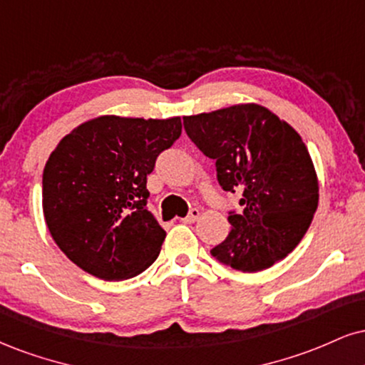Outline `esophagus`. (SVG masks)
<instances>
[{
  "mask_svg": "<svg viewBox=\"0 0 365 365\" xmlns=\"http://www.w3.org/2000/svg\"><path fill=\"white\" fill-rule=\"evenodd\" d=\"M199 217H200V210L199 209H190V210H188L187 216L182 219V221L187 222V225H192V222H195Z\"/></svg>",
  "mask_w": 365,
  "mask_h": 365,
  "instance_id": "obj_1",
  "label": "esophagus"
}]
</instances>
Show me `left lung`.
Instances as JSON below:
<instances>
[{"label": "left lung", "instance_id": "8db88e82", "mask_svg": "<svg viewBox=\"0 0 365 365\" xmlns=\"http://www.w3.org/2000/svg\"><path fill=\"white\" fill-rule=\"evenodd\" d=\"M183 127L216 161L222 190L241 192L243 212L230 210V235L210 255L240 272L265 270L287 257L308 231L319 197L301 135L255 103L183 117Z\"/></svg>", "mask_w": 365, "mask_h": 365}]
</instances>
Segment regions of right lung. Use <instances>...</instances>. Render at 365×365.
Returning a JSON list of instances; mask_svg holds the SVG:
<instances>
[{"label":"right lung","mask_w":365,"mask_h":365,"mask_svg":"<svg viewBox=\"0 0 365 365\" xmlns=\"http://www.w3.org/2000/svg\"><path fill=\"white\" fill-rule=\"evenodd\" d=\"M182 134L180 117H96L63 138L42 175V207L56 245L103 280L139 275L166 232L148 210V175Z\"/></svg>","instance_id":"add662e5"}]
</instances>
